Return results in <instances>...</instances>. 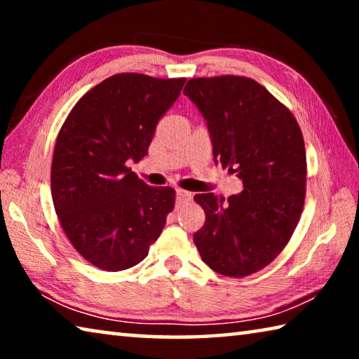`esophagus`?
Listing matches in <instances>:
<instances>
[{
	"mask_svg": "<svg viewBox=\"0 0 359 359\" xmlns=\"http://www.w3.org/2000/svg\"><path fill=\"white\" fill-rule=\"evenodd\" d=\"M191 201V193H188L185 190H177V204L182 205L185 203Z\"/></svg>",
	"mask_w": 359,
	"mask_h": 359,
	"instance_id": "obj_1",
	"label": "esophagus"
}]
</instances>
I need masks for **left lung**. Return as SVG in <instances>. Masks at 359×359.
I'll return each mask as SVG.
<instances>
[{
	"mask_svg": "<svg viewBox=\"0 0 359 359\" xmlns=\"http://www.w3.org/2000/svg\"><path fill=\"white\" fill-rule=\"evenodd\" d=\"M184 93L208 120L214 158L244 184L226 203L194 194L205 222L193 241L217 274L252 276L278 257L299 223L307 182L302 131L290 109L250 77L190 79Z\"/></svg>",
	"mask_w": 359,
	"mask_h": 359,
	"instance_id": "obj_1",
	"label": "left lung"
}]
</instances>
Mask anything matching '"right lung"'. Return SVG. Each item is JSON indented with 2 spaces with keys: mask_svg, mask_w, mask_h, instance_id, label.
<instances>
[{
  "mask_svg": "<svg viewBox=\"0 0 359 359\" xmlns=\"http://www.w3.org/2000/svg\"><path fill=\"white\" fill-rule=\"evenodd\" d=\"M187 79L120 72L88 90L53 149V208L72 247L100 269L141 263L175 204L171 187H150L128 166L147 155L158 120Z\"/></svg>",
  "mask_w": 359,
  "mask_h": 359,
  "instance_id": "obj_1",
  "label": "right lung"
}]
</instances>
